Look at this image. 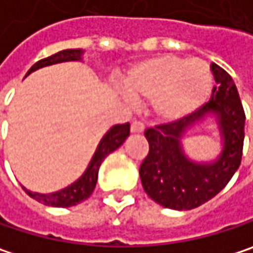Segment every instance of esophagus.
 Listing matches in <instances>:
<instances>
[{
  "instance_id": "esophagus-1",
  "label": "esophagus",
  "mask_w": 253,
  "mask_h": 253,
  "mask_svg": "<svg viewBox=\"0 0 253 253\" xmlns=\"http://www.w3.org/2000/svg\"><path fill=\"white\" fill-rule=\"evenodd\" d=\"M143 130H145V125L140 120H136L131 123V131L133 133H142Z\"/></svg>"
}]
</instances>
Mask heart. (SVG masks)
Here are the masks:
<instances>
[{"instance_id": "1", "label": "heart", "mask_w": 253, "mask_h": 253, "mask_svg": "<svg viewBox=\"0 0 253 253\" xmlns=\"http://www.w3.org/2000/svg\"><path fill=\"white\" fill-rule=\"evenodd\" d=\"M213 75L206 62L162 55L136 63L125 78L127 94L152 100L155 114L164 122H178L207 101Z\"/></svg>"}]
</instances>
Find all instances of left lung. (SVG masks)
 <instances>
[{
    "label": "left lung",
    "mask_w": 253,
    "mask_h": 253,
    "mask_svg": "<svg viewBox=\"0 0 253 253\" xmlns=\"http://www.w3.org/2000/svg\"><path fill=\"white\" fill-rule=\"evenodd\" d=\"M216 81L211 98L178 122L145 130L149 153L140 165L143 190L150 198L172 210H191L217 195L238 171L245 139V111L232 77L211 63ZM209 114L216 117L223 149L213 163H194L185 156L180 139Z\"/></svg>",
    "instance_id": "left-lung-1"
}]
</instances>
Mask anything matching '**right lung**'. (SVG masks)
Wrapping results in <instances>:
<instances>
[{
	"label": "right lung",
	"instance_id": "obj_1",
	"mask_svg": "<svg viewBox=\"0 0 253 253\" xmlns=\"http://www.w3.org/2000/svg\"><path fill=\"white\" fill-rule=\"evenodd\" d=\"M84 50L81 49H66V50H60L58 53L49 56V58L42 59L39 62H36L35 65L29 69L27 75L35 72L40 68L49 66V65H55L60 62H69V60H81L82 59ZM26 75V77H27ZM130 134V125H116L113 126L101 139V142L98 143L97 150L88 165V168L85 169V172L82 173V176L78 178L74 184L68 185L66 188L56 191V193H50V194H39V193H32L27 188L23 187V190L30 195L32 198L37 200L39 203L44 204V206H52V207H72L77 206L82 201H85L89 195L92 194L97 179H98V169L100 165L104 159L117 148H120L123 145V142L127 139V136Z\"/></svg>",
	"mask_w": 253,
	"mask_h": 253
}]
</instances>
